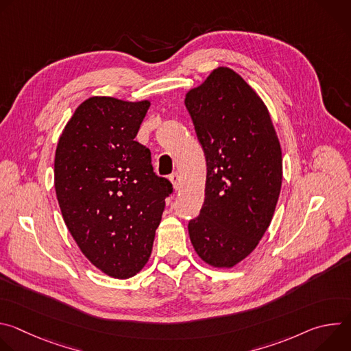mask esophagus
I'll return each mask as SVG.
<instances>
[{
	"label": "esophagus",
	"instance_id": "esophagus-1",
	"mask_svg": "<svg viewBox=\"0 0 351 351\" xmlns=\"http://www.w3.org/2000/svg\"><path fill=\"white\" fill-rule=\"evenodd\" d=\"M169 180L172 182V184H173V189H175V190H179V189H180V176H179V173H178V172L172 173V175L169 176Z\"/></svg>",
	"mask_w": 351,
	"mask_h": 351
}]
</instances>
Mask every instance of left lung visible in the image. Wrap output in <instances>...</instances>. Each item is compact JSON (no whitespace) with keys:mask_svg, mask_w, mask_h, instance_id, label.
Segmentation results:
<instances>
[{"mask_svg":"<svg viewBox=\"0 0 351 351\" xmlns=\"http://www.w3.org/2000/svg\"><path fill=\"white\" fill-rule=\"evenodd\" d=\"M186 108L207 161L206 198L189 222L198 257L232 268L267 232L282 186V152L258 94L229 68H218L186 94Z\"/></svg>","mask_w":351,"mask_h":351,"instance_id":"obj_1","label":"left lung"}]
</instances>
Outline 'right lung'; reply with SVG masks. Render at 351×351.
I'll return each mask as SVG.
<instances>
[{
	"mask_svg": "<svg viewBox=\"0 0 351 351\" xmlns=\"http://www.w3.org/2000/svg\"><path fill=\"white\" fill-rule=\"evenodd\" d=\"M149 101L90 97L66 123L54 182L64 221L87 260L126 279L152 254L172 183L156 175L149 149L134 140Z\"/></svg>",
	"mask_w": 351,
	"mask_h": 351,
	"instance_id": "obj_1",
	"label": "right lung"
}]
</instances>
